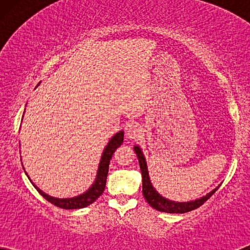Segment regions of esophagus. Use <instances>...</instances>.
Returning a JSON list of instances; mask_svg holds the SVG:
<instances>
[{"instance_id": "esophagus-1", "label": "esophagus", "mask_w": 250, "mask_h": 250, "mask_svg": "<svg viewBox=\"0 0 250 250\" xmlns=\"http://www.w3.org/2000/svg\"><path fill=\"white\" fill-rule=\"evenodd\" d=\"M141 135H142V128L140 127L139 125L129 126L127 131H126V136L131 140H135V141L141 138Z\"/></svg>"}]
</instances>
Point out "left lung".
Returning a JSON list of instances; mask_svg holds the SVG:
<instances>
[{
  "label": "left lung",
  "instance_id": "left-lung-1",
  "mask_svg": "<svg viewBox=\"0 0 250 250\" xmlns=\"http://www.w3.org/2000/svg\"><path fill=\"white\" fill-rule=\"evenodd\" d=\"M134 151L138 156L140 168H141L142 173V192L143 197L146 198V203H148L150 206L155 209L159 211H164V213H169V214H184L188 213V211H191L196 208L200 207L205 201H207L209 198L215 193V191L218 189H214L211 192H209L206 196L200 198V199H197L194 201H189V203H175V201L168 200L166 198L160 196V194L157 192V191L153 189L151 182H150L149 174H148V168H146V163L145 159V156L141 151V149L139 148L138 146H134Z\"/></svg>",
  "mask_w": 250,
  "mask_h": 250
}]
</instances>
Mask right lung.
<instances>
[{
    "mask_svg": "<svg viewBox=\"0 0 250 250\" xmlns=\"http://www.w3.org/2000/svg\"><path fill=\"white\" fill-rule=\"evenodd\" d=\"M123 140H124V132L123 131L118 132L115 136H112L107 146L104 148V153H102L95 182L93 183V186L86 191V192L81 194V196L68 198V199H58V198L47 196L46 193L42 192V191H41L36 186L34 187H35V189L39 191L41 196H42L44 199H46L49 203L53 204L54 206L59 208H63V209H78V208L87 207L88 205L94 203V201L97 200L102 193H104V188H105V182H107L109 163H110V159L112 155H114L115 150L117 149L118 146H121V145L123 143Z\"/></svg>",
    "mask_w": 250,
    "mask_h": 250,
    "instance_id": "obj_1",
    "label": "right lung"
}]
</instances>
